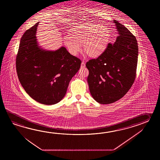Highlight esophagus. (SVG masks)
<instances>
[{"mask_svg":"<svg viewBox=\"0 0 160 160\" xmlns=\"http://www.w3.org/2000/svg\"><path fill=\"white\" fill-rule=\"evenodd\" d=\"M85 66H86V63H85V62L84 61L82 62L81 63V68H85Z\"/></svg>","mask_w":160,"mask_h":160,"instance_id":"obj_1","label":"esophagus"}]
</instances>
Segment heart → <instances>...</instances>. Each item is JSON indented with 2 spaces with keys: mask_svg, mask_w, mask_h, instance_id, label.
Here are the masks:
<instances>
[{
  "mask_svg": "<svg viewBox=\"0 0 160 160\" xmlns=\"http://www.w3.org/2000/svg\"><path fill=\"white\" fill-rule=\"evenodd\" d=\"M70 36H65L63 42L68 52L77 55L84 51L92 58H98L105 51L110 41V34L107 27L99 24H89L74 28Z\"/></svg>",
  "mask_w": 160,
  "mask_h": 160,
  "instance_id": "b5f03b06",
  "label": "heart"
}]
</instances>
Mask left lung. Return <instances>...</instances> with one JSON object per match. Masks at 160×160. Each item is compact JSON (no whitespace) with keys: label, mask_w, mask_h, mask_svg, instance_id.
<instances>
[{"label":"left lung","mask_w":160,"mask_h":160,"mask_svg":"<svg viewBox=\"0 0 160 160\" xmlns=\"http://www.w3.org/2000/svg\"><path fill=\"white\" fill-rule=\"evenodd\" d=\"M118 37L104 53L86 64L89 90L101 104H110L122 98L136 79L138 47L136 37L116 20Z\"/></svg>","instance_id":"8db88e82"}]
</instances>
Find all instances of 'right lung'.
Listing matches in <instances>:
<instances>
[{"label": "right lung", "mask_w": 160, "mask_h": 160, "mask_svg": "<svg viewBox=\"0 0 160 160\" xmlns=\"http://www.w3.org/2000/svg\"><path fill=\"white\" fill-rule=\"evenodd\" d=\"M38 24L27 30L21 38L16 58L18 77L32 98L42 104L54 105L65 97L81 61L65 47L48 51L39 46L35 36Z\"/></svg>", "instance_id": "add662e5"}]
</instances>
